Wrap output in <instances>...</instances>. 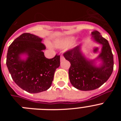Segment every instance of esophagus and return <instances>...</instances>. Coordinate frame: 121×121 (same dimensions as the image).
Segmentation results:
<instances>
[{
    "label": "esophagus",
    "instance_id": "esophagus-1",
    "mask_svg": "<svg viewBox=\"0 0 121 121\" xmlns=\"http://www.w3.org/2000/svg\"><path fill=\"white\" fill-rule=\"evenodd\" d=\"M60 61H62V60H64V59H65V58H64V57L63 56H60Z\"/></svg>",
    "mask_w": 121,
    "mask_h": 121
}]
</instances>
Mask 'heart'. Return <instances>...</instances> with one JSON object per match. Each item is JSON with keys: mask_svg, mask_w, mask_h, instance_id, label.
<instances>
[{"mask_svg": "<svg viewBox=\"0 0 121 121\" xmlns=\"http://www.w3.org/2000/svg\"><path fill=\"white\" fill-rule=\"evenodd\" d=\"M75 40V37L73 36H68L57 39L53 42L54 47L58 48H66L70 45Z\"/></svg>", "mask_w": 121, "mask_h": 121, "instance_id": "heart-1", "label": "heart"}]
</instances>
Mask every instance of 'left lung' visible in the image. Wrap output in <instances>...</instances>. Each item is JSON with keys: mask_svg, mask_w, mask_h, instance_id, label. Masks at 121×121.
<instances>
[{"mask_svg": "<svg viewBox=\"0 0 121 121\" xmlns=\"http://www.w3.org/2000/svg\"><path fill=\"white\" fill-rule=\"evenodd\" d=\"M95 42L102 45L98 57L90 60L82 52V45L67 51L64 57L71 64L68 74L70 82L74 87L82 91L93 90L99 88L110 77L113 70V55L107 39L98 31L91 32ZM97 60L101 62L96 65Z\"/></svg>", "mask_w": 121, "mask_h": 121, "instance_id": "8db88e82", "label": "left lung"}]
</instances>
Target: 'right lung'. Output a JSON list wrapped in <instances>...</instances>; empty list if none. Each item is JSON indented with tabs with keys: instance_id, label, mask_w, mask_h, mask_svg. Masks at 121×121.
Wrapping results in <instances>:
<instances>
[{
	"instance_id": "obj_1",
	"label": "right lung",
	"mask_w": 121,
	"mask_h": 121,
	"mask_svg": "<svg viewBox=\"0 0 121 121\" xmlns=\"http://www.w3.org/2000/svg\"><path fill=\"white\" fill-rule=\"evenodd\" d=\"M42 39L30 33H23L9 45L6 66L14 82L23 90L37 93L47 90L52 84L60 56L45 57ZM26 55V59L22 58Z\"/></svg>"
}]
</instances>
